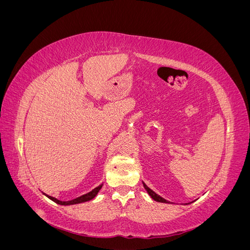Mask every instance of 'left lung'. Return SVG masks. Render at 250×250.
<instances>
[{
  "label": "left lung",
  "instance_id": "8db88e82",
  "mask_svg": "<svg viewBox=\"0 0 250 250\" xmlns=\"http://www.w3.org/2000/svg\"><path fill=\"white\" fill-rule=\"evenodd\" d=\"M144 187H145V188L147 190L148 194L151 196V198L154 199L155 201H158V202H165V203H168V201H167V200L164 199L163 197H161L160 195H157L156 193H154V192H153L152 190H151V188H149L145 184H144Z\"/></svg>",
  "mask_w": 250,
  "mask_h": 250
}]
</instances>
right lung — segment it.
<instances>
[{"mask_svg":"<svg viewBox=\"0 0 250 250\" xmlns=\"http://www.w3.org/2000/svg\"><path fill=\"white\" fill-rule=\"evenodd\" d=\"M102 186H103V185H101V186H99V187H97V188H94L93 191H90L89 193L82 195V196H80V197L75 198V199L70 200V201H60V200H58V199H56V198H54V197H52V196H49V195H47V197L50 198L51 200H53L54 202L58 203V204H62V206H69V204L81 203V202H85V201H88V200H92V199L95 197V196L98 194V192L100 191V188H102Z\"/></svg>","mask_w":250,"mask_h":250,"instance_id":"right-lung-1","label":"right lung"}]
</instances>
